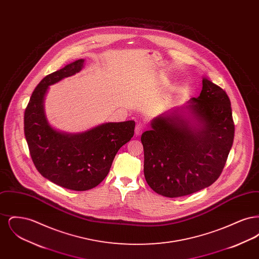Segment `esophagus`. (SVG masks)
Wrapping results in <instances>:
<instances>
[{"mask_svg": "<svg viewBox=\"0 0 259 259\" xmlns=\"http://www.w3.org/2000/svg\"><path fill=\"white\" fill-rule=\"evenodd\" d=\"M145 129V125L143 123H137L135 128V136H140Z\"/></svg>", "mask_w": 259, "mask_h": 259, "instance_id": "obj_1", "label": "esophagus"}]
</instances>
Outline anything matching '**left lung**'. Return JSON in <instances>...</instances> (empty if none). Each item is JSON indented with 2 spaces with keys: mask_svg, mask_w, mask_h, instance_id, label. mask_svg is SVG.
<instances>
[{
  "mask_svg": "<svg viewBox=\"0 0 259 259\" xmlns=\"http://www.w3.org/2000/svg\"><path fill=\"white\" fill-rule=\"evenodd\" d=\"M202 83L197 98L153 118L141 137L146 181L162 196H185L212 185L232 148L230 100L208 78Z\"/></svg>",
  "mask_w": 259,
  "mask_h": 259,
  "instance_id": "8db88e82",
  "label": "left lung"
}]
</instances>
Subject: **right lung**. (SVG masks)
<instances>
[{"instance_id":"obj_1","label":"right lung","mask_w":259,"mask_h":259,"mask_svg":"<svg viewBox=\"0 0 259 259\" xmlns=\"http://www.w3.org/2000/svg\"><path fill=\"white\" fill-rule=\"evenodd\" d=\"M83 65L79 59L44 77L24 113L25 138L37 171L55 185L75 191L91 189L107 177L115 154L135 129L134 120L101 124L77 134L51 127L44 107L49 87L78 73Z\"/></svg>"}]
</instances>
